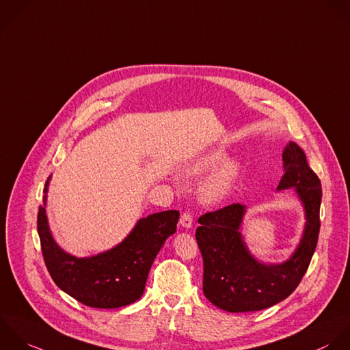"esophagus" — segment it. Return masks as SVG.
<instances>
[{"instance_id": "obj_1", "label": "esophagus", "mask_w": 350, "mask_h": 350, "mask_svg": "<svg viewBox=\"0 0 350 350\" xmlns=\"http://www.w3.org/2000/svg\"><path fill=\"white\" fill-rule=\"evenodd\" d=\"M180 224H181V226L185 228V229L192 228V215H191L189 213H184V214L181 215V218H180Z\"/></svg>"}]
</instances>
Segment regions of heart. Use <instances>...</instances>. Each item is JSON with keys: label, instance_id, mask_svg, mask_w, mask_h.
I'll return each mask as SVG.
<instances>
[{"label": "heart", "instance_id": "b5f03b06", "mask_svg": "<svg viewBox=\"0 0 350 350\" xmlns=\"http://www.w3.org/2000/svg\"><path fill=\"white\" fill-rule=\"evenodd\" d=\"M225 152L221 148L210 150L198 157L189 166L185 167V174L198 176L222 161ZM240 174V163L236 159L222 162L214 172H211L199 185V196L204 203L214 204L225 199L232 191Z\"/></svg>", "mask_w": 350, "mask_h": 350}]
</instances>
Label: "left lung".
<instances>
[{
    "label": "left lung",
    "mask_w": 350,
    "mask_h": 350,
    "mask_svg": "<svg viewBox=\"0 0 350 350\" xmlns=\"http://www.w3.org/2000/svg\"><path fill=\"white\" fill-rule=\"evenodd\" d=\"M284 176L277 191L293 189L306 214L304 232L291 258L265 263L248 250L241 234L247 207L230 204L199 218L196 240L203 256V292L228 312H254L289 297L303 280L315 252L321 221L322 185L304 151L289 142L282 152Z\"/></svg>",
    "instance_id": "obj_1"
}]
</instances>
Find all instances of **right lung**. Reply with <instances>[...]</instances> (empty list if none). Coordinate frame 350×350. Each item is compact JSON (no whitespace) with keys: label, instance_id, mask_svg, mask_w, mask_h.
Here are the masks:
<instances>
[{"label":"right lung","instance_id":"1","mask_svg":"<svg viewBox=\"0 0 350 350\" xmlns=\"http://www.w3.org/2000/svg\"><path fill=\"white\" fill-rule=\"evenodd\" d=\"M50 177L38 213V234L46 267L55 285L92 308H120L139 300L154 259L169 236L176 233L180 213L169 210L140 218L116 247L88 258L65 252L53 239L46 215Z\"/></svg>","mask_w":350,"mask_h":350}]
</instances>
